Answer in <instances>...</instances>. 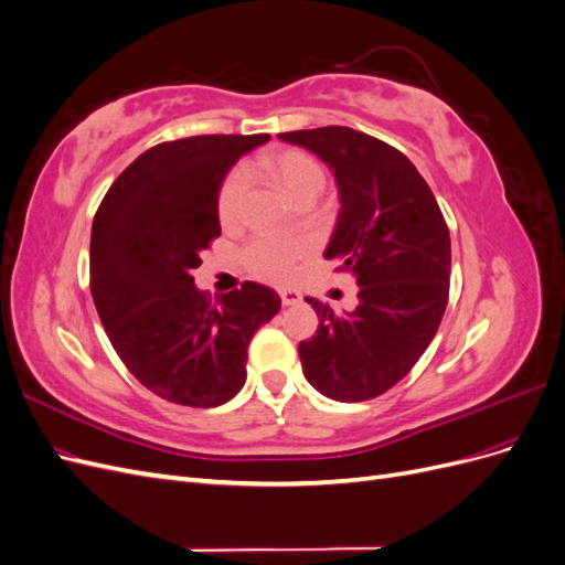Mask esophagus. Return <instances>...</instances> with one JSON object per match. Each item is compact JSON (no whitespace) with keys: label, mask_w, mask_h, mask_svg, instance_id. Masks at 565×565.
Instances as JSON below:
<instances>
[{"label":"esophagus","mask_w":565,"mask_h":565,"mask_svg":"<svg viewBox=\"0 0 565 565\" xmlns=\"http://www.w3.org/2000/svg\"><path fill=\"white\" fill-rule=\"evenodd\" d=\"M280 299H282L285 306H295V303L301 301V292H299V289L285 287V289H280Z\"/></svg>","instance_id":"esophagus-1"}]
</instances>
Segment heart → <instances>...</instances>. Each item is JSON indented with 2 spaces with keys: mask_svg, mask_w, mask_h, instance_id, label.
I'll return each mask as SVG.
<instances>
[{
  "mask_svg": "<svg viewBox=\"0 0 565 565\" xmlns=\"http://www.w3.org/2000/svg\"><path fill=\"white\" fill-rule=\"evenodd\" d=\"M262 167L292 200L318 195L324 185V172L320 162L299 148L268 152L262 160ZM245 200L247 174L243 169H233L224 183H221L216 195V214L221 224L235 226L243 216ZM306 245L299 241H289V237L280 235H256L243 249V264L256 278L268 282H289L295 278Z\"/></svg>",
  "mask_w": 565,
  "mask_h": 565,
  "instance_id": "b5f03b06",
  "label": "heart"
}]
</instances>
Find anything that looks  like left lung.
Wrapping results in <instances>:
<instances>
[{
	"label": "left lung",
	"mask_w": 565,
	"mask_h": 565,
	"mask_svg": "<svg viewBox=\"0 0 565 565\" xmlns=\"http://www.w3.org/2000/svg\"><path fill=\"white\" fill-rule=\"evenodd\" d=\"M332 169L341 210L324 259L358 282V306L334 313L309 297L318 330L299 344L303 377L339 403L382 396L431 344L450 292V231L401 150L349 127L278 134Z\"/></svg>",
	"instance_id": "1"
}]
</instances>
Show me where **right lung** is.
Segmentation results:
<instances>
[{"instance_id": "obj_1", "label": "right lung", "mask_w": 565, "mask_h": 565, "mask_svg": "<svg viewBox=\"0 0 565 565\" xmlns=\"http://www.w3.org/2000/svg\"><path fill=\"white\" fill-rule=\"evenodd\" d=\"M268 134H210L152 146L115 179L92 226V297L113 349L160 398L216 407L247 380L254 332L280 311L259 282L212 301L200 252L221 235L216 195Z\"/></svg>"}]
</instances>
